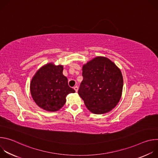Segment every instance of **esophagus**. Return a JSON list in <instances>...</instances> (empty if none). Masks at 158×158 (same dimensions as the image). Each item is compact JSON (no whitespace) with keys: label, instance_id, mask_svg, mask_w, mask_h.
Here are the masks:
<instances>
[{"label":"esophagus","instance_id":"34e87169","mask_svg":"<svg viewBox=\"0 0 158 158\" xmlns=\"http://www.w3.org/2000/svg\"><path fill=\"white\" fill-rule=\"evenodd\" d=\"M74 89L75 90V91L77 93L78 91V87L77 86H75L74 87Z\"/></svg>","mask_w":158,"mask_h":158}]
</instances>
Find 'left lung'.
I'll use <instances>...</instances> for the list:
<instances>
[{"label": "left lung", "mask_w": 158, "mask_h": 158, "mask_svg": "<svg viewBox=\"0 0 158 158\" xmlns=\"http://www.w3.org/2000/svg\"><path fill=\"white\" fill-rule=\"evenodd\" d=\"M82 76L78 94L90 111L101 114L116 107L122 95L123 78L113 62L97 57L83 65Z\"/></svg>", "instance_id": "left-lung-1"}]
</instances>
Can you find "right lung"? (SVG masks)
I'll return each mask as SVG.
<instances>
[{
  "mask_svg": "<svg viewBox=\"0 0 158 158\" xmlns=\"http://www.w3.org/2000/svg\"><path fill=\"white\" fill-rule=\"evenodd\" d=\"M63 66L49 63L35 73L31 82V93L35 103L48 111H57L65 103L66 96L75 93L63 74Z\"/></svg>",
  "mask_w": 158,
  "mask_h": 158,
  "instance_id": "right-lung-1",
  "label": "right lung"
}]
</instances>
